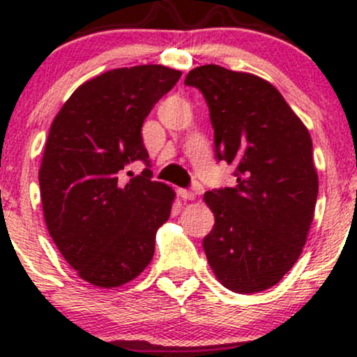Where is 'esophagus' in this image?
I'll return each instance as SVG.
<instances>
[{
	"instance_id": "1",
	"label": "esophagus",
	"mask_w": 357,
	"mask_h": 357,
	"mask_svg": "<svg viewBox=\"0 0 357 357\" xmlns=\"http://www.w3.org/2000/svg\"><path fill=\"white\" fill-rule=\"evenodd\" d=\"M179 196H181L184 202H192L196 198V192L191 190H179Z\"/></svg>"
}]
</instances>
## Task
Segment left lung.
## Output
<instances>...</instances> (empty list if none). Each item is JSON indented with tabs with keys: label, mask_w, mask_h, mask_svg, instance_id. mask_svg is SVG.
<instances>
[{
	"label": "left lung",
	"mask_w": 357,
	"mask_h": 357,
	"mask_svg": "<svg viewBox=\"0 0 357 357\" xmlns=\"http://www.w3.org/2000/svg\"><path fill=\"white\" fill-rule=\"evenodd\" d=\"M184 84L202 90L216 158L235 165L236 186L204 192L215 227L203 248L216 278L236 294L282 280L304 248L319 178L304 122L267 80L203 65Z\"/></svg>",
	"instance_id": "left-lung-1"
}]
</instances>
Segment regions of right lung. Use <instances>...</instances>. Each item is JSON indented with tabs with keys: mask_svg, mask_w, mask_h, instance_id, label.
<instances>
[{
	"mask_svg": "<svg viewBox=\"0 0 357 357\" xmlns=\"http://www.w3.org/2000/svg\"><path fill=\"white\" fill-rule=\"evenodd\" d=\"M181 72L165 65L114 68L82 84L53 119L38 171L45 223L67 264L89 284L112 289L151 264L155 231L176 192L144 169L141 127Z\"/></svg>",
	"mask_w": 357,
	"mask_h": 357,
	"instance_id": "obj_1",
	"label": "right lung"
}]
</instances>
